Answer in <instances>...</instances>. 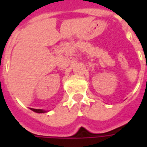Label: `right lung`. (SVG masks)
<instances>
[{
  "label": "right lung",
  "instance_id": "right-lung-1",
  "mask_svg": "<svg viewBox=\"0 0 147 147\" xmlns=\"http://www.w3.org/2000/svg\"><path fill=\"white\" fill-rule=\"evenodd\" d=\"M31 110L35 112V113H45L46 111L42 110V109H31Z\"/></svg>",
  "mask_w": 147,
  "mask_h": 147
}]
</instances>
